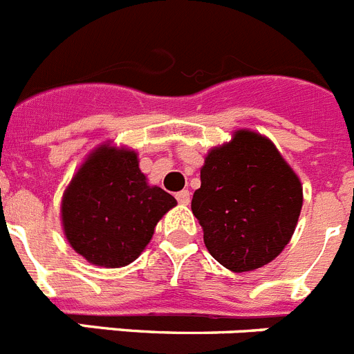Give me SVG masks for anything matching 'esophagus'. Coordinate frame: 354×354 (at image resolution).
Wrapping results in <instances>:
<instances>
[{
    "label": "esophagus",
    "instance_id": "obj_1",
    "mask_svg": "<svg viewBox=\"0 0 354 354\" xmlns=\"http://www.w3.org/2000/svg\"><path fill=\"white\" fill-rule=\"evenodd\" d=\"M175 198H177V202L183 205H187L189 204V192L187 189H183V192H179L177 195H175Z\"/></svg>",
    "mask_w": 354,
    "mask_h": 354
}]
</instances>
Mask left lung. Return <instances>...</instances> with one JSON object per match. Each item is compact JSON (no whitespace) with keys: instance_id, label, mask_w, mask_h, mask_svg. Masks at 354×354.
<instances>
[{"instance_id":"left-lung-1","label":"left lung","mask_w":354,"mask_h":354,"mask_svg":"<svg viewBox=\"0 0 354 354\" xmlns=\"http://www.w3.org/2000/svg\"><path fill=\"white\" fill-rule=\"evenodd\" d=\"M192 211L205 248L234 273L277 259L294 234L303 205L298 175L271 140L250 129L209 150Z\"/></svg>"}]
</instances>
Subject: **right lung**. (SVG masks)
Returning <instances> with one entry per match:
<instances>
[{"instance_id": "add662e5", "label": "right lung", "mask_w": 354, "mask_h": 354, "mask_svg": "<svg viewBox=\"0 0 354 354\" xmlns=\"http://www.w3.org/2000/svg\"><path fill=\"white\" fill-rule=\"evenodd\" d=\"M177 200L149 186L131 149L99 145L72 177L62 198L71 246L90 264L122 268L140 257Z\"/></svg>"}]
</instances>
